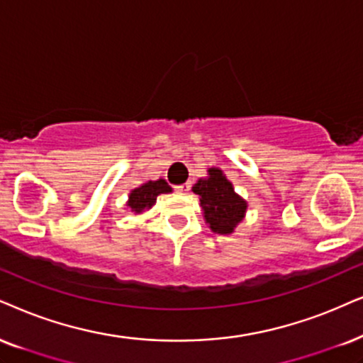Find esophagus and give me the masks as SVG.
<instances>
[{
    "instance_id": "esophagus-1",
    "label": "esophagus",
    "mask_w": 363,
    "mask_h": 363,
    "mask_svg": "<svg viewBox=\"0 0 363 363\" xmlns=\"http://www.w3.org/2000/svg\"><path fill=\"white\" fill-rule=\"evenodd\" d=\"M176 191H177V192H181V194H187V192L191 191V184H189V182H186V184L177 186V187H176Z\"/></svg>"
}]
</instances>
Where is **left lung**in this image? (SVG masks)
<instances>
[{"label": "left lung", "instance_id": "1", "mask_svg": "<svg viewBox=\"0 0 363 363\" xmlns=\"http://www.w3.org/2000/svg\"><path fill=\"white\" fill-rule=\"evenodd\" d=\"M192 192L199 196L204 221L218 235H233L246 218L247 203L219 167H209L208 177L197 179Z\"/></svg>", "mask_w": 363, "mask_h": 363}]
</instances>
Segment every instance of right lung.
<instances>
[{
  "instance_id": "obj_1",
  "label": "right lung",
  "mask_w": 363,
  "mask_h": 363,
  "mask_svg": "<svg viewBox=\"0 0 363 363\" xmlns=\"http://www.w3.org/2000/svg\"><path fill=\"white\" fill-rule=\"evenodd\" d=\"M172 192V187L167 184L164 179H157V181H145L142 182L139 187L128 192L127 199V209L132 211L134 214H142L149 211L157 201V196L169 194Z\"/></svg>"
}]
</instances>
